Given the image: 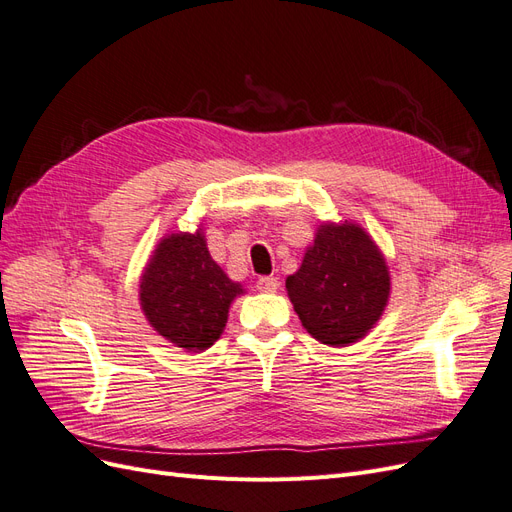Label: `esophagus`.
<instances>
[{
	"instance_id": "34e87169",
	"label": "esophagus",
	"mask_w": 512,
	"mask_h": 512,
	"mask_svg": "<svg viewBox=\"0 0 512 512\" xmlns=\"http://www.w3.org/2000/svg\"><path fill=\"white\" fill-rule=\"evenodd\" d=\"M256 288L260 292H277V288H280V280H277V277H273V275H265L256 282Z\"/></svg>"
}]
</instances>
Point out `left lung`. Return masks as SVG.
I'll return each instance as SVG.
<instances>
[{
	"instance_id": "obj_1",
	"label": "left lung",
	"mask_w": 512,
	"mask_h": 512,
	"mask_svg": "<svg viewBox=\"0 0 512 512\" xmlns=\"http://www.w3.org/2000/svg\"><path fill=\"white\" fill-rule=\"evenodd\" d=\"M288 297L307 333L320 344L350 346L374 329L391 294V275L378 245L352 222L320 224Z\"/></svg>"
}]
</instances>
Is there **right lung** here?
I'll return each mask as SVG.
<instances>
[{"label":"right lung","mask_w":512,"mask_h":512,"mask_svg":"<svg viewBox=\"0 0 512 512\" xmlns=\"http://www.w3.org/2000/svg\"><path fill=\"white\" fill-rule=\"evenodd\" d=\"M207 250L203 228L164 237L141 280L145 318L175 346L200 352L218 342L232 299L241 294Z\"/></svg>","instance_id":"obj_1"}]
</instances>
